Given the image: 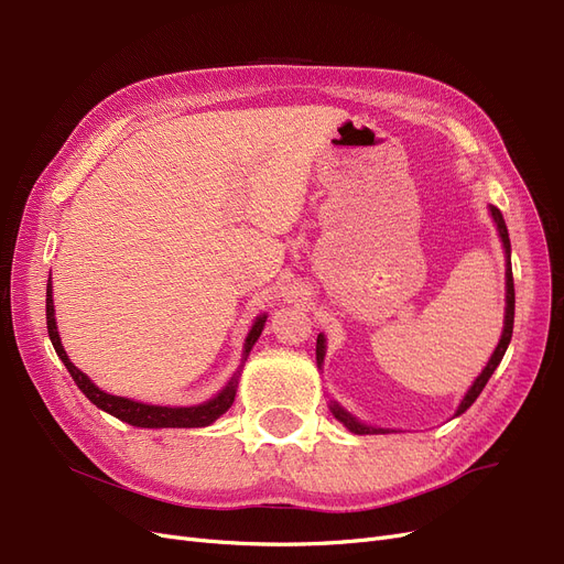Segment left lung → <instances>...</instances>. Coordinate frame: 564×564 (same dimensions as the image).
<instances>
[{"mask_svg":"<svg viewBox=\"0 0 564 564\" xmlns=\"http://www.w3.org/2000/svg\"><path fill=\"white\" fill-rule=\"evenodd\" d=\"M491 216H494V221H496V226H498V232H500L502 243H505V253H507V313H505V332H502V338H500V343H498L496 352L491 355V359H488L486 369L479 373V378L475 380V384L468 389V394H465V399L460 401L456 414L465 412V410H468V408L477 401V397L481 394V389L486 387L488 378L494 376V371L498 369V364L502 361V357H505V352H507V346H509V340H511V332H513V302H517V297H513V276H511V262H509V253H511V249H509V232H507V226H505V218H502L500 209L494 207V205H491ZM315 357H317V364H323V357H325V336H323V334L317 336ZM332 412H334V417H336L338 422H343V426H348V429H350L352 433H357V435L380 433V431H382V429H371V426L359 424V422L352 417V414H348L346 410H343V408L336 405V403L332 405ZM382 433H384V431H382Z\"/></svg>","mask_w":564,"mask_h":564,"instance_id":"1","label":"left lung"}]
</instances>
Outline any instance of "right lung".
<instances>
[{
  "label": "right lung",
  "instance_id": "add662e5",
  "mask_svg": "<svg viewBox=\"0 0 564 564\" xmlns=\"http://www.w3.org/2000/svg\"><path fill=\"white\" fill-rule=\"evenodd\" d=\"M45 317H47V334H51V340L55 346L57 357L64 361V366L68 369L70 378L76 380V384L80 387L83 394L96 405L110 414H115L117 420L127 422L131 426H142V429H200V426H209L212 422H216L221 414L232 405L235 394H237V378H232L228 382V387L216 394L212 401L203 403V405H191V408H163V405H147V403H138L131 399H121V397H112L96 387L80 369L70 364V359L64 352V346L57 334V325H55V306H53V285L47 281V295H45ZM267 317H258V323L253 325V329L247 336V346H243V357H247L253 348V343L258 340L262 327H264Z\"/></svg>",
  "mask_w": 564,
  "mask_h": 564
}]
</instances>
